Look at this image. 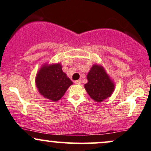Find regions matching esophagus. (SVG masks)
Here are the masks:
<instances>
[{"label": "esophagus", "mask_w": 151, "mask_h": 151, "mask_svg": "<svg viewBox=\"0 0 151 151\" xmlns=\"http://www.w3.org/2000/svg\"><path fill=\"white\" fill-rule=\"evenodd\" d=\"M74 83L77 84H80L82 83V80L81 79H78V80H76L75 82H74Z\"/></svg>", "instance_id": "obj_1"}]
</instances>
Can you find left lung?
I'll list each match as a JSON object with an SVG mask.
<instances>
[{
  "mask_svg": "<svg viewBox=\"0 0 151 151\" xmlns=\"http://www.w3.org/2000/svg\"><path fill=\"white\" fill-rule=\"evenodd\" d=\"M88 82L84 88L89 97L95 102H101L110 97L115 89V84L102 66L94 64L87 74Z\"/></svg>",
  "mask_w": 151,
  "mask_h": 151,
  "instance_id": "8db88e82",
  "label": "left lung"
}]
</instances>
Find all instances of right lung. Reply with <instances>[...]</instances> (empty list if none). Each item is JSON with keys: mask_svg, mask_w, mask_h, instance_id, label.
I'll return each instance as SVG.
<instances>
[{"mask_svg": "<svg viewBox=\"0 0 151 151\" xmlns=\"http://www.w3.org/2000/svg\"><path fill=\"white\" fill-rule=\"evenodd\" d=\"M72 84L59 63L44 64L36 77V85L39 93L52 101L60 100Z\"/></svg>", "mask_w": 151, "mask_h": 151, "instance_id": "1", "label": "right lung"}]
</instances>
